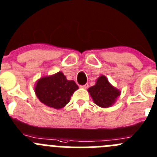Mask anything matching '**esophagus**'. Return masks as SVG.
Listing matches in <instances>:
<instances>
[{"mask_svg": "<svg viewBox=\"0 0 157 157\" xmlns=\"http://www.w3.org/2000/svg\"><path fill=\"white\" fill-rule=\"evenodd\" d=\"M88 86H89L88 84H85V85L81 86H80V87H82V88H84V89H86V88H88Z\"/></svg>", "mask_w": 157, "mask_h": 157, "instance_id": "1", "label": "esophagus"}]
</instances>
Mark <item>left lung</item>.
Instances as JSON below:
<instances>
[{
    "label": "left lung",
    "mask_w": 157,
    "mask_h": 157,
    "mask_svg": "<svg viewBox=\"0 0 157 157\" xmlns=\"http://www.w3.org/2000/svg\"><path fill=\"white\" fill-rule=\"evenodd\" d=\"M88 91L94 103L102 108H108L112 105L120 94V90L112 86L104 75L98 78L95 85L89 88Z\"/></svg>",
    "instance_id": "1"
}]
</instances>
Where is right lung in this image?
<instances>
[{
	"label": "right lung",
	"mask_w": 157,
	"mask_h": 157,
	"mask_svg": "<svg viewBox=\"0 0 157 157\" xmlns=\"http://www.w3.org/2000/svg\"><path fill=\"white\" fill-rule=\"evenodd\" d=\"M78 89V86L73 80H67L59 71L53 75L40 78L34 90L41 103L59 109L68 103L72 94Z\"/></svg>",
	"instance_id": "1"
}]
</instances>
